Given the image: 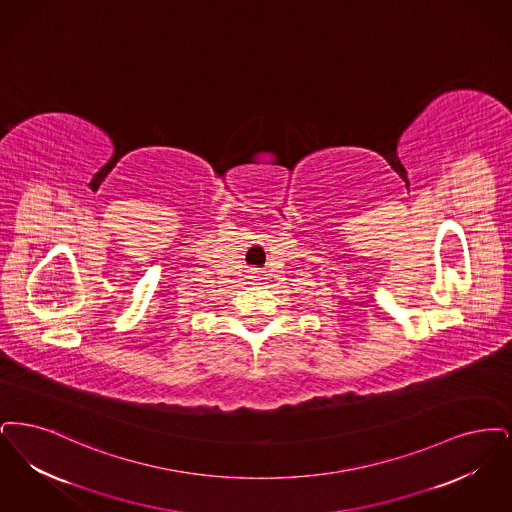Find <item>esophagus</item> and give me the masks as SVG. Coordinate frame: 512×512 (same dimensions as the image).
<instances>
[{
  "label": "esophagus",
  "mask_w": 512,
  "mask_h": 512,
  "mask_svg": "<svg viewBox=\"0 0 512 512\" xmlns=\"http://www.w3.org/2000/svg\"><path fill=\"white\" fill-rule=\"evenodd\" d=\"M254 277H256V273H252V279H254Z\"/></svg>",
  "instance_id": "1"
}]
</instances>
